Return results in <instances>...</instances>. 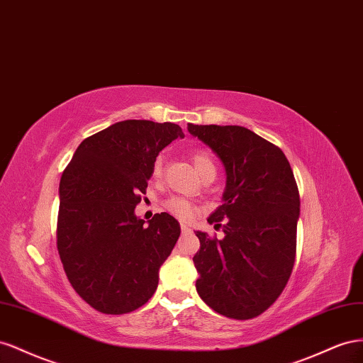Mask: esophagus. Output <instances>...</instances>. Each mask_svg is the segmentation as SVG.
Returning <instances> with one entry per match:
<instances>
[{
    "mask_svg": "<svg viewBox=\"0 0 363 363\" xmlns=\"http://www.w3.org/2000/svg\"><path fill=\"white\" fill-rule=\"evenodd\" d=\"M181 231H182V234H189V233H191V230H190V228H189L187 225H181Z\"/></svg>",
    "mask_w": 363,
    "mask_h": 363,
    "instance_id": "obj_1",
    "label": "esophagus"
}]
</instances>
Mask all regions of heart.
I'll return each mask as SVG.
<instances>
[{
  "mask_svg": "<svg viewBox=\"0 0 363 363\" xmlns=\"http://www.w3.org/2000/svg\"><path fill=\"white\" fill-rule=\"evenodd\" d=\"M193 162L196 165V169H198V172L202 174L206 169H216L214 167V161H213V157L210 153L206 152H196L193 153ZM162 158L158 157L157 160L153 161V165H152V176L155 179L161 178L162 174ZM164 208L167 210L170 214H173L174 217H178L179 220H184V222H190L193 220L196 214L199 213V206L194 205L193 202L184 199V198H178V196H174V198H170L165 201L164 203Z\"/></svg>",
  "mask_w": 363,
  "mask_h": 363,
  "instance_id": "1",
  "label": "heart"
}]
</instances>
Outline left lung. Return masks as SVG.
Instances as JSON below:
<instances>
[{"label":"left lung","mask_w":363,"mask_h":363,"mask_svg":"<svg viewBox=\"0 0 363 363\" xmlns=\"http://www.w3.org/2000/svg\"><path fill=\"white\" fill-rule=\"evenodd\" d=\"M226 170L223 203L210 217L225 237L196 231L199 296L233 319L262 315L281 295L296 255L299 191L286 155L242 126L189 124Z\"/></svg>","instance_id":"1"}]
</instances>
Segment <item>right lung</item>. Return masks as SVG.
Returning a JSON list of instances; mask_svg holds the SVG:
<instances>
[{"label":"right lung","instance_id":"obj_1","mask_svg":"<svg viewBox=\"0 0 363 363\" xmlns=\"http://www.w3.org/2000/svg\"><path fill=\"white\" fill-rule=\"evenodd\" d=\"M173 123L126 120L80 143L59 184L57 251L72 289L97 312L123 315L146 304L179 239L167 213L144 226L135 206L152 165L174 138Z\"/></svg>","mask_w":363,"mask_h":363}]
</instances>
